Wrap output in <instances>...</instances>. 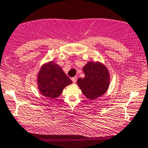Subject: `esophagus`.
Returning a JSON list of instances; mask_svg holds the SVG:
<instances>
[{
	"instance_id": "34e87169",
	"label": "esophagus",
	"mask_w": 148,
	"mask_h": 148,
	"mask_svg": "<svg viewBox=\"0 0 148 148\" xmlns=\"http://www.w3.org/2000/svg\"><path fill=\"white\" fill-rule=\"evenodd\" d=\"M72 81H73V83H75L76 81H77V77H72Z\"/></svg>"
}]
</instances>
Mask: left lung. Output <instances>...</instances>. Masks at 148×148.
<instances>
[{
  "label": "left lung",
  "instance_id": "left-lung-1",
  "mask_svg": "<svg viewBox=\"0 0 148 148\" xmlns=\"http://www.w3.org/2000/svg\"><path fill=\"white\" fill-rule=\"evenodd\" d=\"M82 70L85 77L77 79V84L83 95L90 100L104 95L110 84V74L105 65L99 61H89Z\"/></svg>",
  "mask_w": 148,
  "mask_h": 148
}]
</instances>
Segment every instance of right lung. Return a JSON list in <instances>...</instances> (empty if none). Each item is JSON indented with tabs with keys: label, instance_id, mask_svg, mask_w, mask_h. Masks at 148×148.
Masks as SVG:
<instances>
[{
	"label": "right lung",
	"instance_id": "1",
	"mask_svg": "<svg viewBox=\"0 0 148 148\" xmlns=\"http://www.w3.org/2000/svg\"><path fill=\"white\" fill-rule=\"evenodd\" d=\"M36 82L40 93L50 99L58 97L63 89L73 83L61 66L53 61H49L41 66Z\"/></svg>",
	"mask_w": 148,
	"mask_h": 148
}]
</instances>
